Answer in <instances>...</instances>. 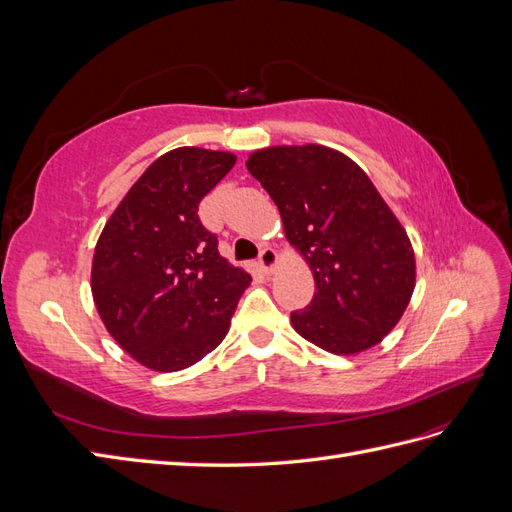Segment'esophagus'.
I'll return each mask as SVG.
<instances>
[{
	"label": "esophagus",
	"instance_id": "esophagus-1",
	"mask_svg": "<svg viewBox=\"0 0 512 512\" xmlns=\"http://www.w3.org/2000/svg\"><path fill=\"white\" fill-rule=\"evenodd\" d=\"M258 262H260V269L265 273H273L275 265H277V254L273 247H262V252L258 256Z\"/></svg>",
	"mask_w": 512,
	"mask_h": 512
}]
</instances>
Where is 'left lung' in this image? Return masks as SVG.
Wrapping results in <instances>:
<instances>
[{"label":"left lung","instance_id":"obj_1","mask_svg":"<svg viewBox=\"0 0 512 512\" xmlns=\"http://www.w3.org/2000/svg\"><path fill=\"white\" fill-rule=\"evenodd\" d=\"M280 209L316 292L294 331L333 354H359L393 331L416 284L412 243L359 164L322 145H277L245 162Z\"/></svg>","mask_w":512,"mask_h":512}]
</instances>
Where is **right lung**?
I'll return each mask as SVG.
<instances>
[{
  "label": "right lung",
  "mask_w": 512,
  "mask_h": 512,
  "mask_svg": "<svg viewBox=\"0 0 512 512\" xmlns=\"http://www.w3.org/2000/svg\"><path fill=\"white\" fill-rule=\"evenodd\" d=\"M237 158L179 147L141 175L108 218L91 262L106 331L134 361L179 371L220 346L252 277L218 252L198 203Z\"/></svg>",
  "instance_id": "1"
}]
</instances>
